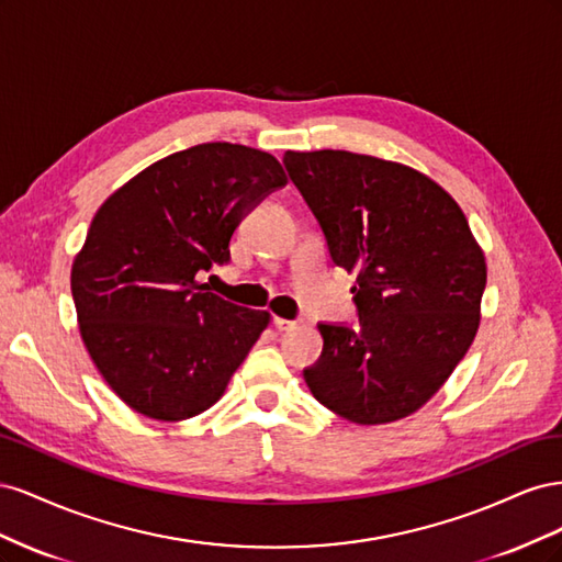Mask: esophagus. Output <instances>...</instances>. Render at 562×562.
Returning <instances> with one entry per match:
<instances>
[{
    "label": "esophagus",
    "mask_w": 562,
    "mask_h": 562,
    "mask_svg": "<svg viewBox=\"0 0 562 562\" xmlns=\"http://www.w3.org/2000/svg\"><path fill=\"white\" fill-rule=\"evenodd\" d=\"M274 328H277L279 333H288V330H293V328H297V321H288V318L274 316Z\"/></svg>",
    "instance_id": "obj_1"
}]
</instances>
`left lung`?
Returning a JSON list of instances; mask_svg holds the SVG:
<instances>
[{
	"instance_id": "obj_1",
	"label": "left lung",
	"mask_w": 562,
	"mask_h": 562,
	"mask_svg": "<svg viewBox=\"0 0 562 562\" xmlns=\"http://www.w3.org/2000/svg\"><path fill=\"white\" fill-rule=\"evenodd\" d=\"M337 267L356 271L359 326L318 323L314 398L353 424L396 422L427 403L481 323L485 255L467 215L411 166L345 149L285 151Z\"/></svg>"
}]
</instances>
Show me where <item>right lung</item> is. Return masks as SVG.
<instances>
[{
	"label": "right lung",
	"instance_id": "obj_1",
	"mask_svg": "<svg viewBox=\"0 0 562 562\" xmlns=\"http://www.w3.org/2000/svg\"><path fill=\"white\" fill-rule=\"evenodd\" d=\"M288 182L262 149L203 143L147 166L108 196L72 262L79 333L98 372L135 413L161 422L220 401L269 312L209 291L234 229Z\"/></svg>",
	"mask_w": 562,
	"mask_h": 562
}]
</instances>
